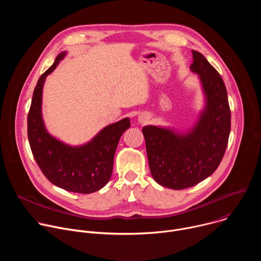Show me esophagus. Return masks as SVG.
Wrapping results in <instances>:
<instances>
[{"label":"esophagus","mask_w":261,"mask_h":261,"mask_svg":"<svg viewBox=\"0 0 261 261\" xmlns=\"http://www.w3.org/2000/svg\"><path fill=\"white\" fill-rule=\"evenodd\" d=\"M138 121H139L141 124H145V123H147L148 121H150V117H148L147 115L142 114V115H140V116L138 117Z\"/></svg>","instance_id":"34e87169"}]
</instances>
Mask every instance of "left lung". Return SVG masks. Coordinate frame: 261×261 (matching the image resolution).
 <instances>
[{"label": "left lung", "mask_w": 261, "mask_h": 261, "mask_svg": "<svg viewBox=\"0 0 261 261\" xmlns=\"http://www.w3.org/2000/svg\"><path fill=\"white\" fill-rule=\"evenodd\" d=\"M192 72L198 74L205 106L187 133L144 126L142 133L153 178L163 187L181 190L210 176L225 154L230 133V108L226 87L218 71L192 50Z\"/></svg>", "instance_id": "left-lung-1"}]
</instances>
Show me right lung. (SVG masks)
<instances>
[{
    "label": "right lung",
    "instance_id": "obj_1",
    "mask_svg": "<svg viewBox=\"0 0 261 261\" xmlns=\"http://www.w3.org/2000/svg\"><path fill=\"white\" fill-rule=\"evenodd\" d=\"M65 56L63 51L56 58L35 87L28 115V138L37 164L49 181L70 192L89 194L110 179L118 143L131 124L128 118L110 124L79 146L68 145L47 132L41 113L42 90L47 75Z\"/></svg>",
    "mask_w": 261,
    "mask_h": 261
}]
</instances>
